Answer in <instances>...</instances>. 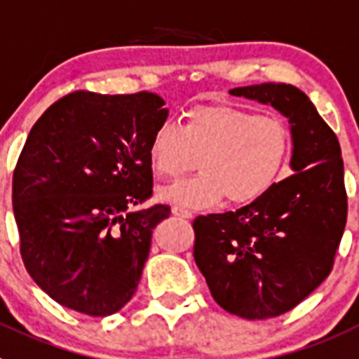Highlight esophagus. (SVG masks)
Returning <instances> with one entry per match:
<instances>
[{"label":"esophagus","mask_w":359,"mask_h":359,"mask_svg":"<svg viewBox=\"0 0 359 359\" xmlns=\"http://www.w3.org/2000/svg\"><path fill=\"white\" fill-rule=\"evenodd\" d=\"M172 212L175 216H179V218H186V219H189L193 216L191 211H187V209H184V208H179V205H173Z\"/></svg>","instance_id":"1"}]
</instances>
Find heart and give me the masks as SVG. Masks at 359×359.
<instances>
[{
	"label": "heart",
	"mask_w": 359,
	"mask_h": 359,
	"mask_svg": "<svg viewBox=\"0 0 359 359\" xmlns=\"http://www.w3.org/2000/svg\"><path fill=\"white\" fill-rule=\"evenodd\" d=\"M293 150L288 123L231 103L187 109L184 125L163 123L148 143L151 172L175 180L198 163V177L166 187L161 198L184 208H212L224 198L248 205L277 184Z\"/></svg>",
	"instance_id": "1"
}]
</instances>
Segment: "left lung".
I'll return each mask as SVG.
<instances>
[{
	"instance_id": "obj_1",
	"label": "left lung",
	"mask_w": 359,
	"mask_h": 359,
	"mask_svg": "<svg viewBox=\"0 0 359 359\" xmlns=\"http://www.w3.org/2000/svg\"><path fill=\"white\" fill-rule=\"evenodd\" d=\"M270 103L292 125L295 173L254 203L196 216V266L225 311L263 320L299 306L331 273L347 224L344 161L337 134L290 83L236 87Z\"/></svg>"
}]
</instances>
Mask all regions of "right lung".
I'll return each instance as SVG.
<instances>
[{
	"instance_id": "obj_1",
	"label": "right lung",
	"mask_w": 359,
	"mask_h": 359,
	"mask_svg": "<svg viewBox=\"0 0 359 359\" xmlns=\"http://www.w3.org/2000/svg\"><path fill=\"white\" fill-rule=\"evenodd\" d=\"M156 93L75 91L32 127L12 179L19 250L32 279L89 316L119 311L137 290L151 231L172 209L156 203L148 143L168 118Z\"/></svg>"
}]
</instances>
